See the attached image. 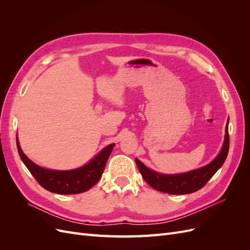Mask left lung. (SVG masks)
<instances>
[{"label":"left lung","mask_w":250,"mask_h":250,"mask_svg":"<svg viewBox=\"0 0 250 250\" xmlns=\"http://www.w3.org/2000/svg\"><path fill=\"white\" fill-rule=\"evenodd\" d=\"M229 148V135L228 121V124L225 126L224 142L220 152L213 161L208 165L204 166V167L179 174H163L149 169L138 158H135V163H137L144 180L155 190L174 195L190 194L200 190L213 177L214 174L222 167L226 160V156H228Z\"/></svg>","instance_id":"obj_1"}]
</instances>
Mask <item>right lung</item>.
<instances>
[{
  "label": "right lung",
  "instance_id": "add662e5",
  "mask_svg": "<svg viewBox=\"0 0 250 250\" xmlns=\"http://www.w3.org/2000/svg\"><path fill=\"white\" fill-rule=\"evenodd\" d=\"M17 146L21 160L43 188L52 193L71 195L88 191L99 181L115 144H110L103 148L99 153L82 167L63 171L42 168L29 160L27 155L22 152L18 135Z\"/></svg>",
  "mask_w": 250,
  "mask_h": 250
}]
</instances>
